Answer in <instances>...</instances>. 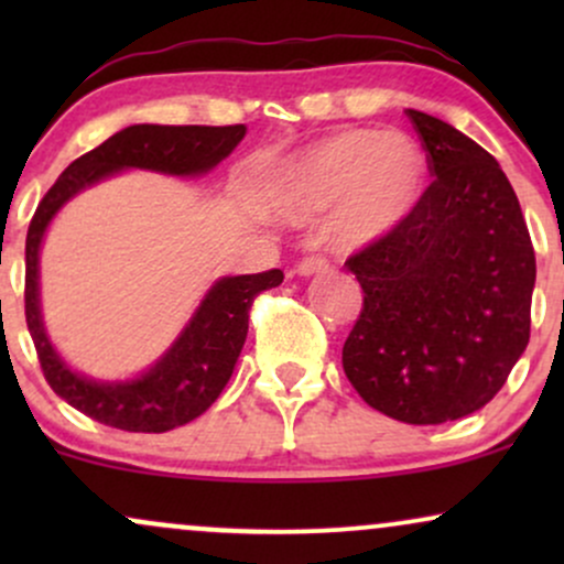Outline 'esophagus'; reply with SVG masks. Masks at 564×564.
I'll use <instances>...</instances> for the list:
<instances>
[{
  "label": "esophagus",
  "mask_w": 564,
  "mask_h": 564,
  "mask_svg": "<svg viewBox=\"0 0 564 564\" xmlns=\"http://www.w3.org/2000/svg\"><path fill=\"white\" fill-rule=\"evenodd\" d=\"M328 270V262L321 260V257H307V260H302L296 264V275L302 278H310V275H321Z\"/></svg>",
  "instance_id": "obj_1"
}]
</instances>
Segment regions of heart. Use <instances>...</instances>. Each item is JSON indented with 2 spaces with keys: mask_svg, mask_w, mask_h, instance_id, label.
Segmentation results:
<instances>
[{
  "mask_svg": "<svg viewBox=\"0 0 564 564\" xmlns=\"http://www.w3.org/2000/svg\"><path fill=\"white\" fill-rule=\"evenodd\" d=\"M430 161L403 129L349 127L310 142L257 180V198L291 225L313 223L328 209L341 246L392 236L422 204Z\"/></svg>",
  "mask_w": 564,
  "mask_h": 564,
  "instance_id": "heart-1",
  "label": "heart"
}]
</instances>
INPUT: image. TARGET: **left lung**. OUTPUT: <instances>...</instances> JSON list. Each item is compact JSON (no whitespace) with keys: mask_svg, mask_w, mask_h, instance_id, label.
I'll use <instances>...</instances> for the list:
<instances>
[{"mask_svg":"<svg viewBox=\"0 0 564 564\" xmlns=\"http://www.w3.org/2000/svg\"><path fill=\"white\" fill-rule=\"evenodd\" d=\"M408 119L435 183L405 225L345 262L364 313L341 366L384 416L443 424L490 403L525 352L535 254L498 161L435 116Z\"/></svg>","mask_w":564,"mask_h":564,"instance_id":"obj_1","label":"left lung"}]
</instances>
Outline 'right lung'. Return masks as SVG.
<instances>
[{"mask_svg":"<svg viewBox=\"0 0 564 564\" xmlns=\"http://www.w3.org/2000/svg\"><path fill=\"white\" fill-rule=\"evenodd\" d=\"M243 134V124H132L76 159L39 204L25 236V323L44 379L84 416L124 432H170L198 419L232 377L249 334L251 302L260 291L281 286L283 273L268 270L257 275L217 278L177 339L145 371L129 379H95L76 371L57 352L44 326L39 257L50 225L70 198L121 172L145 170L170 177H204L236 151Z\"/></svg>","mask_w":564,"mask_h":564,"instance_id":"right-lung-1","label":"right lung"}]
</instances>
